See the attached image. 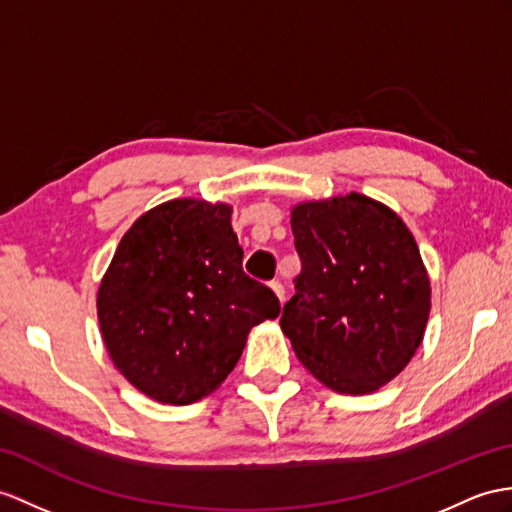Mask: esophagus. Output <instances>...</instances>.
I'll return each instance as SVG.
<instances>
[{"label": "esophagus", "instance_id": "esophagus-1", "mask_svg": "<svg viewBox=\"0 0 512 512\" xmlns=\"http://www.w3.org/2000/svg\"><path fill=\"white\" fill-rule=\"evenodd\" d=\"M269 289L276 293V297L280 299V304H284V289H282V284L278 282V280H273V282H269Z\"/></svg>", "mask_w": 512, "mask_h": 512}]
</instances>
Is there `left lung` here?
I'll use <instances>...</instances> for the list:
<instances>
[{
  "mask_svg": "<svg viewBox=\"0 0 512 512\" xmlns=\"http://www.w3.org/2000/svg\"><path fill=\"white\" fill-rule=\"evenodd\" d=\"M302 273L280 328L313 376L367 395L400 376L423 341L430 278L402 217L367 195L291 208Z\"/></svg>",
  "mask_w": 512,
  "mask_h": 512,
  "instance_id": "8db88e82",
  "label": "left lung"
}]
</instances>
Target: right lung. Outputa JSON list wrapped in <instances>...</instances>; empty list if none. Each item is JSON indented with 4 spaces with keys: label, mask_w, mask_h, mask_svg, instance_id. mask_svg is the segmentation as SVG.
Returning a JSON list of instances; mask_svg holds the SVG:
<instances>
[{
    "label": "right lung",
    "mask_w": 512,
    "mask_h": 512,
    "mask_svg": "<svg viewBox=\"0 0 512 512\" xmlns=\"http://www.w3.org/2000/svg\"><path fill=\"white\" fill-rule=\"evenodd\" d=\"M230 219V204L193 197L147 210L99 284L112 365L160 404H193L219 389L249 330L280 315L273 291L243 273Z\"/></svg>",
    "instance_id": "add662e5"
}]
</instances>
